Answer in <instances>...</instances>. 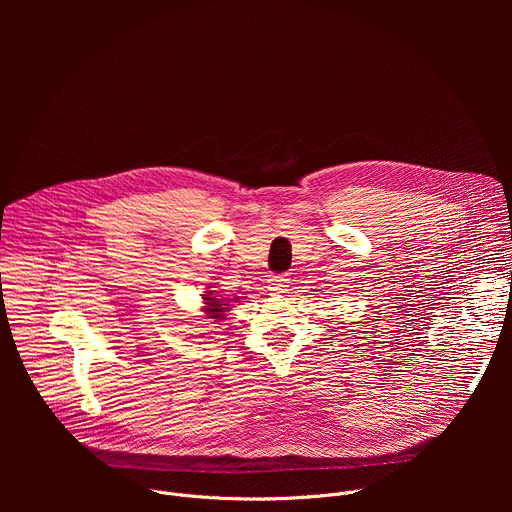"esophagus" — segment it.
Returning a JSON list of instances; mask_svg holds the SVG:
<instances>
[{"label": "esophagus", "instance_id": "1", "mask_svg": "<svg viewBox=\"0 0 512 512\" xmlns=\"http://www.w3.org/2000/svg\"><path fill=\"white\" fill-rule=\"evenodd\" d=\"M289 287L287 275H271L269 279V289L275 291V294H283V291Z\"/></svg>", "mask_w": 512, "mask_h": 512}]
</instances>
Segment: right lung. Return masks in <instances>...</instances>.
<instances>
[{
	"label": "right lung",
	"instance_id": "right-lung-1",
	"mask_svg": "<svg viewBox=\"0 0 512 512\" xmlns=\"http://www.w3.org/2000/svg\"><path fill=\"white\" fill-rule=\"evenodd\" d=\"M204 300V304H206V308H204V312H206V316L208 318H214V320H227L225 318V310H229V306L231 304H227V302H235V300H218L212 291H206V296L202 298Z\"/></svg>",
	"mask_w": 512,
	"mask_h": 512
}]
</instances>
